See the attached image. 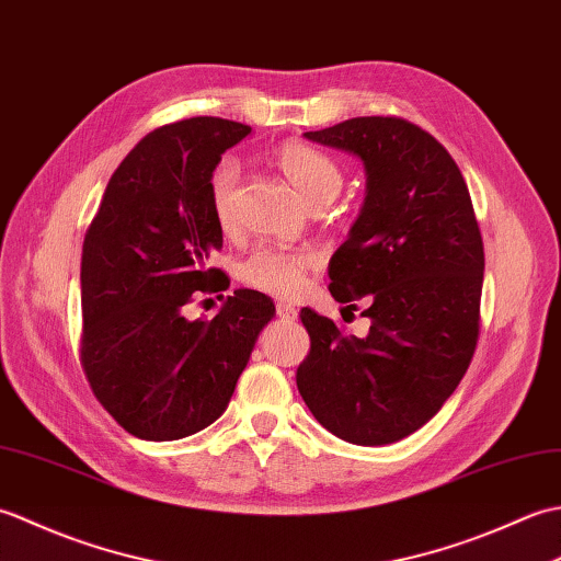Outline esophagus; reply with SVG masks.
I'll return each mask as SVG.
<instances>
[{"instance_id":"esophagus-1","label":"esophagus","mask_w":561,"mask_h":561,"mask_svg":"<svg viewBox=\"0 0 561 561\" xmlns=\"http://www.w3.org/2000/svg\"><path fill=\"white\" fill-rule=\"evenodd\" d=\"M277 316L282 318V320H287V323H294L296 318H299V311H296V306H291V304H277Z\"/></svg>"}]
</instances>
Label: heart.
Listing matches in <instances>:
<instances>
[{
  "mask_svg": "<svg viewBox=\"0 0 561 561\" xmlns=\"http://www.w3.org/2000/svg\"><path fill=\"white\" fill-rule=\"evenodd\" d=\"M274 161L287 175L296 193L308 207L332 199L340 193V165L328 153L301 141H287L274 153ZM241 183V165L233 159H224L209 175V202L219 229L231 231L236 226V199ZM313 257L306 253H287L277 248H255L241 262V279L253 289L272 296H291L301 289Z\"/></svg>",
  "mask_w": 561,
  "mask_h": 561,
  "instance_id": "1",
  "label": "heart"
}]
</instances>
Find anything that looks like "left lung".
<instances>
[{
  "instance_id": "obj_1",
  "label": "left lung",
  "mask_w": 561,
  "mask_h": 561,
  "mask_svg": "<svg viewBox=\"0 0 561 561\" xmlns=\"http://www.w3.org/2000/svg\"><path fill=\"white\" fill-rule=\"evenodd\" d=\"M364 163L366 197L330 260L335 301L366 304V337L311 308V352L296 371L308 410L356 446L414 434L458 388L480 335L484 248L450 153L402 117H352L304 133Z\"/></svg>"
}]
</instances>
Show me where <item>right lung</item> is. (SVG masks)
I'll use <instances>...</instances> for the list:
<instances>
[{
	"label": "right lung",
	"mask_w": 561,
	"mask_h": 561,
	"mask_svg": "<svg viewBox=\"0 0 561 561\" xmlns=\"http://www.w3.org/2000/svg\"><path fill=\"white\" fill-rule=\"evenodd\" d=\"M250 133L221 117L153 129L117 165L83 238L81 366L137 438L175 440L217 422L274 318L253 289H236L211 320L183 311L193 294L229 287L209 267L224 245L209 175Z\"/></svg>",
	"instance_id": "right-lung-1"
}]
</instances>
